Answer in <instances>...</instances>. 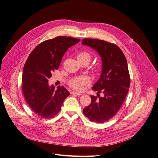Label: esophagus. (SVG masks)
I'll list each match as a JSON object with an SVG mask.
<instances>
[{
	"label": "esophagus",
	"instance_id": "34e87169",
	"mask_svg": "<svg viewBox=\"0 0 158 158\" xmlns=\"http://www.w3.org/2000/svg\"><path fill=\"white\" fill-rule=\"evenodd\" d=\"M71 94H76V95H78V96H81V95L82 94L81 93H77V92H75V91H71Z\"/></svg>",
	"mask_w": 158,
	"mask_h": 158
}]
</instances>
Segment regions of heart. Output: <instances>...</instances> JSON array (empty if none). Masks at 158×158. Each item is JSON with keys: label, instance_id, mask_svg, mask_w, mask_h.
<instances>
[{"label": "heart", "instance_id": "obj_1", "mask_svg": "<svg viewBox=\"0 0 158 158\" xmlns=\"http://www.w3.org/2000/svg\"><path fill=\"white\" fill-rule=\"evenodd\" d=\"M77 60L87 59L89 61L91 59L90 54L86 51L81 52L79 53L77 56ZM89 82V79L87 77L84 76H81L78 77H76L71 79L69 82V84L71 87L73 89L77 91H81L84 89V87L88 85Z\"/></svg>", "mask_w": 158, "mask_h": 158}]
</instances>
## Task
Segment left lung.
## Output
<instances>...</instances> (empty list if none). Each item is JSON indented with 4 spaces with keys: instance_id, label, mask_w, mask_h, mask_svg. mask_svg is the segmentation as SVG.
Instances as JSON below:
<instances>
[{
    "instance_id": "left-lung-1",
    "label": "left lung",
    "mask_w": 158,
    "mask_h": 158,
    "mask_svg": "<svg viewBox=\"0 0 158 158\" xmlns=\"http://www.w3.org/2000/svg\"><path fill=\"white\" fill-rule=\"evenodd\" d=\"M82 44L96 50L102 58L101 75L92 89L105 95L91 96V102L83 113L91 122L104 123L118 113L128 93L130 77L127 59L114 44L96 39H84Z\"/></svg>"
}]
</instances>
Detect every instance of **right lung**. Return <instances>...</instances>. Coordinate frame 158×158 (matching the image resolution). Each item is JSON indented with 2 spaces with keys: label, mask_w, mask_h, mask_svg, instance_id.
Masks as SVG:
<instances>
[{
  "label": "right lung",
  "mask_w": 158,
  "mask_h": 158,
  "mask_svg": "<svg viewBox=\"0 0 158 158\" xmlns=\"http://www.w3.org/2000/svg\"><path fill=\"white\" fill-rule=\"evenodd\" d=\"M80 39L58 36L45 40L29 55L23 67L22 90L25 99L36 114L44 119L56 116L61 110L64 100L70 95L63 86L49 87L48 79L57 70L63 56Z\"/></svg>",
  "instance_id": "right-lung-1"
}]
</instances>
